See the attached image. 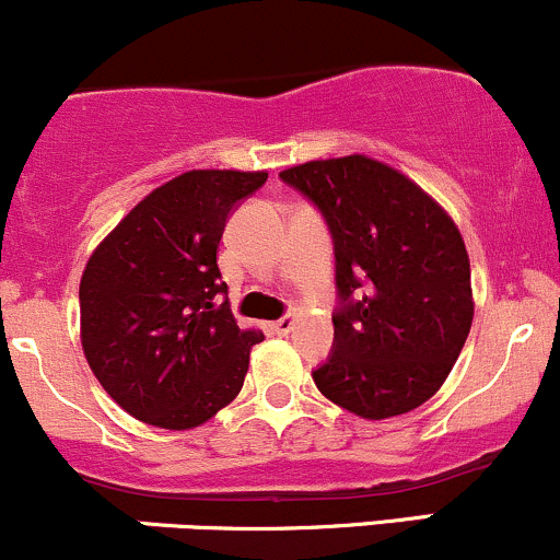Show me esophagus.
<instances>
[{
	"mask_svg": "<svg viewBox=\"0 0 560 560\" xmlns=\"http://www.w3.org/2000/svg\"><path fill=\"white\" fill-rule=\"evenodd\" d=\"M269 330H272V334H278V336H288L293 330V320H291V317H280V320L269 323Z\"/></svg>",
	"mask_w": 560,
	"mask_h": 560,
	"instance_id": "esophagus-1",
	"label": "esophagus"
}]
</instances>
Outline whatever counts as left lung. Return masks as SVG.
Segmentation results:
<instances>
[{
    "label": "left lung",
    "instance_id": "8db88e82",
    "mask_svg": "<svg viewBox=\"0 0 560 560\" xmlns=\"http://www.w3.org/2000/svg\"><path fill=\"white\" fill-rule=\"evenodd\" d=\"M326 215L341 310L334 354L312 374L360 419L400 417L430 400L472 326L470 256L454 219L400 171L365 154L280 173Z\"/></svg>",
    "mask_w": 560,
    "mask_h": 560
}]
</instances>
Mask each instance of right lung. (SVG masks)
<instances>
[{"label": "right lung", "instance_id": "add662e5", "mask_svg": "<svg viewBox=\"0 0 560 560\" xmlns=\"http://www.w3.org/2000/svg\"><path fill=\"white\" fill-rule=\"evenodd\" d=\"M267 171H189L149 191L106 234L80 280L88 365L130 417L191 430L237 398L256 328H240L215 250L232 208Z\"/></svg>", "mask_w": 560, "mask_h": 560}]
</instances>
